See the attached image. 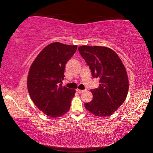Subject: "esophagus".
<instances>
[{
  "mask_svg": "<svg viewBox=\"0 0 153 153\" xmlns=\"http://www.w3.org/2000/svg\"><path fill=\"white\" fill-rule=\"evenodd\" d=\"M84 91V90H79V89H77L76 90V92H78V93H82V92H83Z\"/></svg>",
  "mask_w": 153,
  "mask_h": 153,
  "instance_id": "obj_1",
  "label": "esophagus"
}]
</instances>
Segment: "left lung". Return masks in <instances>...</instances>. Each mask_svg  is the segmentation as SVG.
I'll return each mask as SVG.
<instances>
[{
  "label": "left lung",
  "instance_id": "left-lung-1",
  "mask_svg": "<svg viewBox=\"0 0 153 153\" xmlns=\"http://www.w3.org/2000/svg\"><path fill=\"white\" fill-rule=\"evenodd\" d=\"M78 51L91 70L99 78V87L90 90L93 99L84 104L98 117L111 115L125 101L129 89L128 74L115 51L105 46H81Z\"/></svg>",
  "mask_w": 153,
  "mask_h": 153
}]
</instances>
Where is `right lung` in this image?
Wrapping results in <instances>:
<instances>
[{
	"instance_id": "1",
	"label": "right lung",
	"mask_w": 153,
	"mask_h": 153,
	"mask_svg": "<svg viewBox=\"0 0 153 153\" xmlns=\"http://www.w3.org/2000/svg\"><path fill=\"white\" fill-rule=\"evenodd\" d=\"M77 45L50 44L40 52L30 67L27 90L32 101L51 117L68 112L76 90L62 86L65 65L77 50Z\"/></svg>"
}]
</instances>
